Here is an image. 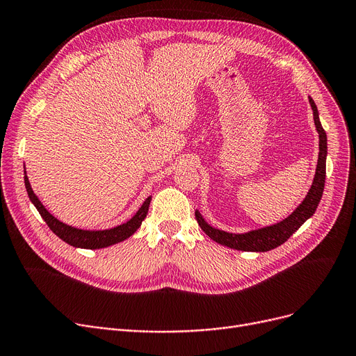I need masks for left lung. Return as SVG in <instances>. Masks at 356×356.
Returning <instances> with one entry per match:
<instances>
[{"label":"left lung","mask_w":356,"mask_h":356,"mask_svg":"<svg viewBox=\"0 0 356 356\" xmlns=\"http://www.w3.org/2000/svg\"><path fill=\"white\" fill-rule=\"evenodd\" d=\"M309 105L312 108V115H314V124L318 131L320 137V153H318V163L316 169V177L312 181V186L304 198V202L295 209L292 215H289L285 220H282L276 225L261 227V229H255L247 234H229L220 229H215V227L210 226L198 211H195V219L200 225L202 229L206 235H209L213 241H216L218 244H222L225 247H229L234 250L241 251H257L264 252L270 251L291 238L292 234H295L302 223L309 219L321 200L323 190H324V181H325V156H327V136L323 130L320 118H318V111L314 104V101L309 97Z\"/></svg>","instance_id":"1"}]
</instances>
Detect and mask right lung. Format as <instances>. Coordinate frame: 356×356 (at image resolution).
<instances>
[{
    "instance_id": "right-lung-1",
    "label": "right lung",
    "mask_w": 356,
    "mask_h": 356,
    "mask_svg": "<svg viewBox=\"0 0 356 356\" xmlns=\"http://www.w3.org/2000/svg\"><path fill=\"white\" fill-rule=\"evenodd\" d=\"M24 186H26L27 194H29L31 202L35 204V207L40 213L42 219L47 222L49 229L56 236L61 238L64 243L73 245V247H77V248H88V250L105 248V247L113 245L117 243H121V241L131 236L138 229L141 222L145 220L149 206H150V200H152V197H147L143 206L138 209L136 215L127 223H122L117 227H112V229H106V231H83V229H77V227L68 226V225L60 222L58 219H55L51 213L44 206H42L39 198L35 195V193L31 187V182H29V179H27V175H24Z\"/></svg>"
}]
</instances>
